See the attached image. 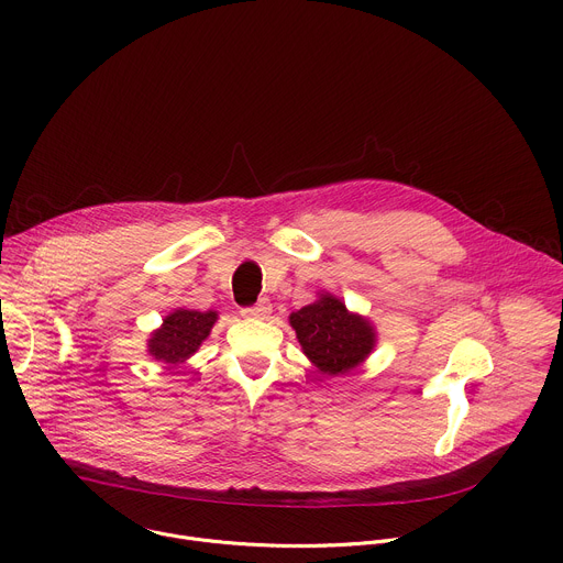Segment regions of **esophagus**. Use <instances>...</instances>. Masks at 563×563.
Instances as JSON below:
<instances>
[{
  "label": "esophagus",
  "mask_w": 563,
  "mask_h": 563,
  "mask_svg": "<svg viewBox=\"0 0 563 563\" xmlns=\"http://www.w3.org/2000/svg\"><path fill=\"white\" fill-rule=\"evenodd\" d=\"M269 311H272V302L267 298H261L256 305L243 307V311H240V313H243L245 318H267Z\"/></svg>",
  "instance_id": "1"
}]
</instances>
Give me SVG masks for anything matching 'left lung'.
<instances>
[{"label": "left lung", "instance_id": "obj_1", "mask_svg": "<svg viewBox=\"0 0 563 563\" xmlns=\"http://www.w3.org/2000/svg\"><path fill=\"white\" fill-rule=\"evenodd\" d=\"M289 323L302 352L325 374H345L374 347V330L367 320L350 313L334 296L294 311Z\"/></svg>", "mask_w": 563, "mask_h": 563}]
</instances>
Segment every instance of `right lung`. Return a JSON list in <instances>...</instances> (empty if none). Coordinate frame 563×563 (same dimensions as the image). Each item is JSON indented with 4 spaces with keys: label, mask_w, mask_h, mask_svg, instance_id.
<instances>
[{
    "label": "right lung",
    "mask_w": 563,
    "mask_h": 563,
    "mask_svg": "<svg viewBox=\"0 0 563 563\" xmlns=\"http://www.w3.org/2000/svg\"><path fill=\"white\" fill-rule=\"evenodd\" d=\"M216 318V311L176 309L165 318V325L151 336L148 352L163 363H183L209 336Z\"/></svg>",
    "instance_id": "add662e5"
}]
</instances>
